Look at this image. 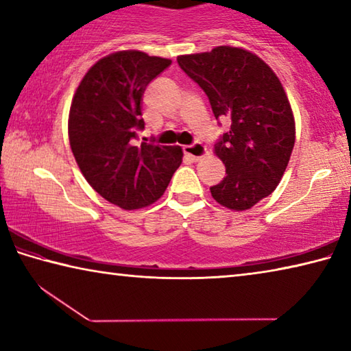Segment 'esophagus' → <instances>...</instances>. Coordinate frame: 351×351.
Segmentation results:
<instances>
[{
    "label": "esophagus",
    "instance_id": "obj_1",
    "mask_svg": "<svg viewBox=\"0 0 351 351\" xmlns=\"http://www.w3.org/2000/svg\"><path fill=\"white\" fill-rule=\"evenodd\" d=\"M182 152L186 156L192 159V161H199L201 158H204L207 154V148L201 144V142H195V144H192V145L184 147Z\"/></svg>",
    "mask_w": 351,
    "mask_h": 351
}]
</instances>
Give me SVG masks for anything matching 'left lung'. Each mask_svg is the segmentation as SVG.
Segmentation results:
<instances>
[{
    "mask_svg": "<svg viewBox=\"0 0 351 351\" xmlns=\"http://www.w3.org/2000/svg\"><path fill=\"white\" fill-rule=\"evenodd\" d=\"M178 64L207 94L215 117L230 121L213 148L226 167L210 187L213 199L251 209L274 192L293 153L295 123L280 80L260 57L232 46L180 56Z\"/></svg>",
    "mask_w": 351,
    "mask_h": 351,
    "instance_id": "8db88e82",
    "label": "left lung"
}]
</instances>
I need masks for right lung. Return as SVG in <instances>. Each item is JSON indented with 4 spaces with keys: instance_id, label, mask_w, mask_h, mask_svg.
Returning a JSON list of instances; mask_svg holds the SVG:
<instances>
[{
    "instance_id": "add662e5",
    "label": "right lung",
    "mask_w": 351,
    "mask_h": 351,
    "mask_svg": "<svg viewBox=\"0 0 351 351\" xmlns=\"http://www.w3.org/2000/svg\"><path fill=\"white\" fill-rule=\"evenodd\" d=\"M171 60L119 51L94 63L71 104V150L88 184L121 209L134 210L162 197L182 162L181 147L142 142L141 102L148 83Z\"/></svg>"
}]
</instances>
